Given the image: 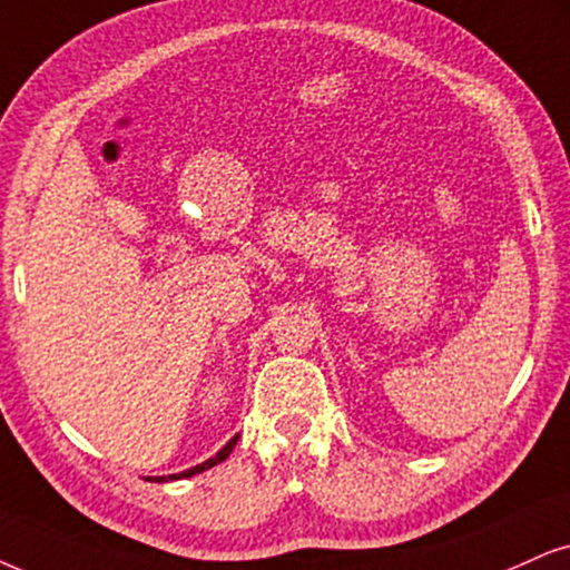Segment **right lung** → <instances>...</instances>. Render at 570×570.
I'll return each instance as SVG.
<instances>
[{
  "label": "right lung",
  "instance_id": "1",
  "mask_svg": "<svg viewBox=\"0 0 570 570\" xmlns=\"http://www.w3.org/2000/svg\"><path fill=\"white\" fill-rule=\"evenodd\" d=\"M235 444H237V435H235V439H229V441H227V446H224L222 452H216V456H210V460L203 462V465H195V468H189V470H185V473H174V475H156V479H150V481H156V483H164V481H179V479H189V475H195V473H203V470H208V468L219 465V462L227 460L232 449H235Z\"/></svg>",
  "mask_w": 570,
  "mask_h": 570
}]
</instances>
